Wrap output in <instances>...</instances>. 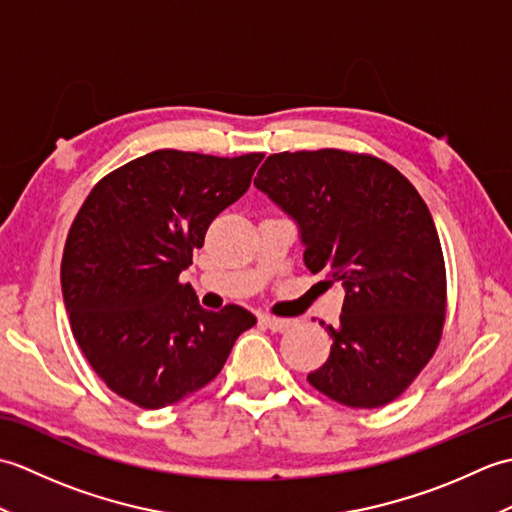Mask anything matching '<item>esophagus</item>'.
I'll use <instances>...</instances> for the list:
<instances>
[{"mask_svg": "<svg viewBox=\"0 0 512 512\" xmlns=\"http://www.w3.org/2000/svg\"><path fill=\"white\" fill-rule=\"evenodd\" d=\"M262 323L273 332H286L290 328L288 319H277V317H262Z\"/></svg>", "mask_w": 512, "mask_h": 512, "instance_id": "34e87169", "label": "esophagus"}]
</instances>
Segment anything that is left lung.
Listing matches in <instances>:
<instances>
[{
    "label": "left lung",
    "mask_w": 512,
    "mask_h": 512,
    "mask_svg": "<svg viewBox=\"0 0 512 512\" xmlns=\"http://www.w3.org/2000/svg\"><path fill=\"white\" fill-rule=\"evenodd\" d=\"M255 187L297 222L310 273L345 288L310 385L354 409L396 400L431 361L447 310L440 237L420 193L385 160L341 149L268 156Z\"/></svg>",
    "instance_id": "8db88e82"
}]
</instances>
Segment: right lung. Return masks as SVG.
Returning <instances> with one entry per match:
<instances>
[{
  "instance_id": "1",
  "label": "right lung",
  "mask_w": 512,
  "mask_h": 512,
  "mask_svg": "<svg viewBox=\"0 0 512 512\" xmlns=\"http://www.w3.org/2000/svg\"><path fill=\"white\" fill-rule=\"evenodd\" d=\"M262 158L158 149L85 198L65 239L61 290L76 343L114 394L143 409L173 405L211 383L257 323L239 306L204 310L178 277Z\"/></svg>"
}]
</instances>
